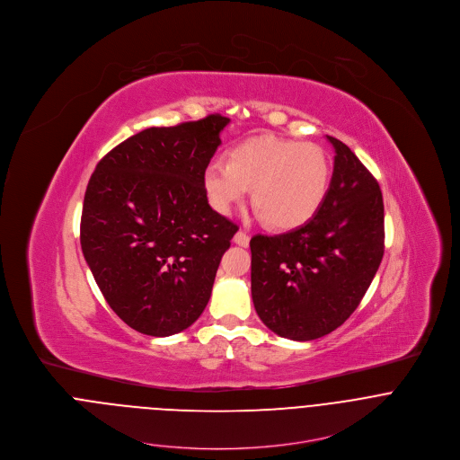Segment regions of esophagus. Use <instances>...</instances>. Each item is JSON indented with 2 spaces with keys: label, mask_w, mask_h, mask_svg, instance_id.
<instances>
[{
  "label": "esophagus",
  "mask_w": 460,
  "mask_h": 460,
  "mask_svg": "<svg viewBox=\"0 0 460 460\" xmlns=\"http://www.w3.org/2000/svg\"><path fill=\"white\" fill-rule=\"evenodd\" d=\"M234 243L235 244H239V246H248L250 244V235L246 234V232H243V230H239L235 235H234Z\"/></svg>",
  "instance_id": "obj_1"
}]
</instances>
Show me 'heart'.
Here are the masks:
<instances>
[{"instance_id": "heart-1", "label": "heart", "mask_w": 460, "mask_h": 460, "mask_svg": "<svg viewBox=\"0 0 460 460\" xmlns=\"http://www.w3.org/2000/svg\"><path fill=\"white\" fill-rule=\"evenodd\" d=\"M331 179L329 154L317 143L252 137L228 155L210 161L201 177L210 207L230 216L253 190V205L269 226L294 230L306 225L324 203Z\"/></svg>"}]
</instances>
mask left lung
Listing matches in <instances>:
<instances>
[{
  "label": "left lung",
  "mask_w": 460,
  "mask_h": 460,
  "mask_svg": "<svg viewBox=\"0 0 460 460\" xmlns=\"http://www.w3.org/2000/svg\"><path fill=\"white\" fill-rule=\"evenodd\" d=\"M328 195L303 226L255 235L252 297L272 332L308 341L340 328L367 294L385 255L379 182L340 139Z\"/></svg>",
  "instance_id": "1"
}]
</instances>
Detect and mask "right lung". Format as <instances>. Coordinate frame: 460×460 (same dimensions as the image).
Returning a JSON list of instances; mask_svg holds the SVG:
<instances>
[{
	"label": "right lung",
	"instance_id": "1",
	"mask_svg": "<svg viewBox=\"0 0 460 460\" xmlns=\"http://www.w3.org/2000/svg\"><path fill=\"white\" fill-rule=\"evenodd\" d=\"M230 119L208 115L137 132L97 164L81 250L104 299L148 336L190 328L205 310L235 223L212 210L201 177Z\"/></svg>",
	"mask_w": 460,
	"mask_h": 460
}]
</instances>
